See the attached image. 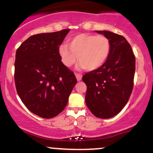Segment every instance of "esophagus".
Listing matches in <instances>:
<instances>
[{
	"instance_id": "obj_1",
	"label": "esophagus",
	"mask_w": 153,
	"mask_h": 153,
	"mask_svg": "<svg viewBox=\"0 0 153 153\" xmlns=\"http://www.w3.org/2000/svg\"><path fill=\"white\" fill-rule=\"evenodd\" d=\"M75 76H76L77 80H78V81H80V80H81V79H82V75L81 74H79V73H75Z\"/></svg>"
}]
</instances>
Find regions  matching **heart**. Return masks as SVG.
Masks as SVG:
<instances>
[{"label": "heart", "mask_w": 153, "mask_h": 153, "mask_svg": "<svg viewBox=\"0 0 153 153\" xmlns=\"http://www.w3.org/2000/svg\"><path fill=\"white\" fill-rule=\"evenodd\" d=\"M110 52L111 42L106 36L91 34L75 35L59 48L62 62L66 67L73 65L78 57L79 66L89 71L102 67Z\"/></svg>", "instance_id": "1"}]
</instances>
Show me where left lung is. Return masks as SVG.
<instances>
[{
    "instance_id": "obj_1",
    "label": "left lung",
    "mask_w": 153,
    "mask_h": 153,
    "mask_svg": "<svg viewBox=\"0 0 153 153\" xmlns=\"http://www.w3.org/2000/svg\"><path fill=\"white\" fill-rule=\"evenodd\" d=\"M109 39L111 52L99 69L85 73L82 81L87 85L85 103L98 118L114 117L130 97L135 72V56L125 38L108 31H96Z\"/></svg>"
}]
</instances>
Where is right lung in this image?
I'll return each instance as SVG.
<instances>
[{"label":"right lung","instance_id":"obj_1","mask_svg":"<svg viewBox=\"0 0 153 153\" xmlns=\"http://www.w3.org/2000/svg\"><path fill=\"white\" fill-rule=\"evenodd\" d=\"M70 29L33 35L16 53L14 80L19 96L34 114L45 119L64 110L76 84L74 73L61 61L59 47Z\"/></svg>","mask_w":153,"mask_h":153}]
</instances>
